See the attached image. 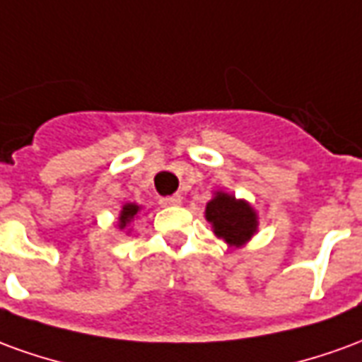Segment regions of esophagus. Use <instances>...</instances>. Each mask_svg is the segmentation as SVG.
<instances>
[{
    "instance_id": "34e87169",
    "label": "esophagus",
    "mask_w": 362,
    "mask_h": 362,
    "mask_svg": "<svg viewBox=\"0 0 362 362\" xmlns=\"http://www.w3.org/2000/svg\"><path fill=\"white\" fill-rule=\"evenodd\" d=\"M160 205H165V207H178V205H182V197L180 196L163 197V199H160Z\"/></svg>"
}]
</instances>
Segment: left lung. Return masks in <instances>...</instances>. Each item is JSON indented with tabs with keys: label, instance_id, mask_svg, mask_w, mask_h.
I'll return each mask as SVG.
<instances>
[{
	"label": "left lung",
	"instance_id": "8db88e82",
	"mask_svg": "<svg viewBox=\"0 0 362 362\" xmlns=\"http://www.w3.org/2000/svg\"><path fill=\"white\" fill-rule=\"evenodd\" d=\"M205 219L211 223L215 235L235 248L248 243L258 230V215L254 207L225 192H215L205 207Z\"/></svg>",
	"mask_w": 362,
	"mask_h": 362
}]
</instances>
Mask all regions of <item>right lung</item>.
Wrapping results in <instances>:
<instances>
[{
	"mask_svg": "<svg viewBox=\"0 0 362 362\" xmlns=\"http://www.w3.org/2000/svg\"><path fill=\"white\" fill-rule=\"evenodd\" d=\"M139 205L135 204H126L122 207V211H119V217H118V227L119 228H126L132 221L135 219V215L139 213Z\"/></svg>",
	"mask_w": 362,
	"mask_h": 362,
	"instance_id": "right-lung-1",
	"label": "right lung"
}]
</instances>
